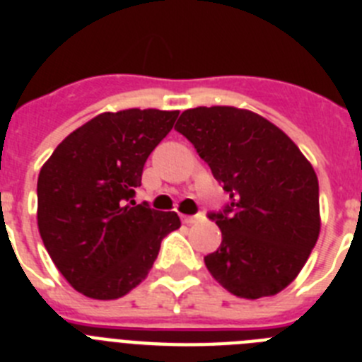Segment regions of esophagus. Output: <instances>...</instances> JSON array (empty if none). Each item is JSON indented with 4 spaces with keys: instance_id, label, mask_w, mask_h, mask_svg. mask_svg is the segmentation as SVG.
I'll return each mask as SVG.
<instances>
[{
    "instance_id": "34e87169",
    "label": "esophagus",
    "mask_w": 362,
    "mask_h": 362,
    "mask_svg": "<svg viewBox=\"0 0 362 362\" xmlns=\"http://www.w3.org/2000/svg\"><path fill=\"white\" fill-rule=\"evenodd\" d=\"M181 219H183L185 225H196L201 221V216H181Z\"/></svg>"
}]
</instances>
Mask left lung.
I'll return each mask as SVG.
<instances>
[{"mask_svg": "<svg viewBox=\"0 0 362 362\" xmlns=\"http://www.w3.org/2000/svg\"><path fill=\"white\" fill-rule=\"evenodd\" d=\"M175 130L230 194L225 212L210 214L223 233L204 257L212 277L243 299L279 293L299 276L321 232L312 163L279 127L246 108H188Z\"/></svg>", "mask_w": 362, "mask_h": 362, "instance_id": "8db88e82", "label": "left lung"}]
</instances>
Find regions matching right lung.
Instances as JSON below:
<instances>
[{
	"mask_svg": "<svg viewBox=\"0 0 362 362\" xmlns=\"http://www.w3.org/2000/svg\"><path fill=\"white\" fill-rule=\"evenodd\" d=\"M179 110L127 108L86 121L54 150L37 177V228L74 290L119 299L148 276L163 238L181 226L175 212L136 204L150 152Z\"/></svg>",
	"mask_w": 362,
	"mask_h": 362,
	"instance_id": "1",
	"label": "right lung"
}]
</instances>
